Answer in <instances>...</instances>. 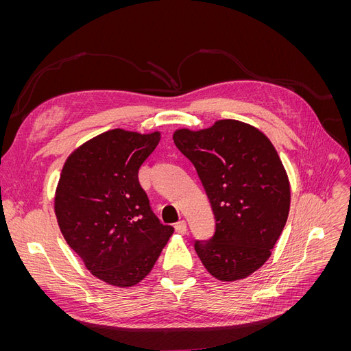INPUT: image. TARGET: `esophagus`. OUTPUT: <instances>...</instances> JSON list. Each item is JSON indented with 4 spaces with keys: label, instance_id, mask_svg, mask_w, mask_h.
<instances>
[{
    "label": "esophagus",
    "instance_id": "esophagus-1",
    "mask_svg": "<svg viewBox=\"0 0 351 351\" xmlns=\"http://www.w3.org/2000/svg\"><path fill=\"white\" fill-rule=\"evenodd\" d=\"M174 228H176V231L178 232V234H186V231H187L186 221H178L177 224L174 226Z\"/></svg>",
    "mask_w": 351,
    "mask_h": 351
}]
</instances>
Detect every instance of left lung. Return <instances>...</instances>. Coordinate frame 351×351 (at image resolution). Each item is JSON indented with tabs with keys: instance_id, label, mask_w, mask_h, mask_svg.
Here are the masks:
<instances>
[{
	"instance_id": "1",
	"label": "left lung",
	"mask_w": 351,
	"mask_h": 351,
	"mask_svg": "<svg viewBox=\"0 0 351 351\" xmlns=\"http://www.w3.org/2000/svg\"><path fill=\"white\" fill-rule=\"evenodd\" d=\"M173 139L195 165L215 217L214 236L195 241L197 256L221 281L249 277L271 256L289 217L290 183L277 151L237 120L180 129Z\"/></svg>"
}]
</instances>
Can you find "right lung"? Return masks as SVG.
I'll return each instance as SVG.
<instances>
[{"label": "right lung", "mask_w": 351, "mask_h": 351, "mask_svg": "<svg viewBox=\"0 0 351 351\" xmlns=\"http://www.w3.org/2000/svg\"><path fill=\"white\" fill-rule=\"evenodd\" d=\"M159 139V132H105L79 146L60 176L54 208L62 236L92 275L115 287L141 282L174 232L139 183Z\"/></svg>", "instance_id": "obj_1"}]
</instances>
